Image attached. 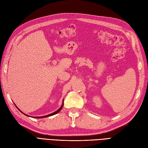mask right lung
Segmentation results:
<instances>
[{
    "instance_id": "obj_1",
    "label": "right lung",
    "mask_w": 148,
    "mask_h": 148,
    "mask_svg": "<svg viewBox=\"0 0 148 148\" xmlns=\"http://www.w3.org/2000/svg\"><path fill=\"white\" fill-rule=\"evenodd\" d=\"M63 102H62V106H60V108L58 109L57 111H55L54 112H53V113H52V114H49V115H44V116H41V117H33V118H36V119H42V118H45V117H50V116H52V115H55V114H57L58 112H59L60 111V110L62 109V107H63V106H64V99H63V101H62ZM15 104V103H14ZM15 106L16 107V106L15 105ZM16 108L18 109L22 113V114H23L24 115H26V116H28V117H30V116H29V115H26V114H24L23 112H21L18 108V107H16Z\"/></svg>"
}]
</instances>
